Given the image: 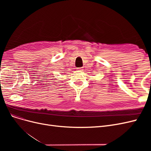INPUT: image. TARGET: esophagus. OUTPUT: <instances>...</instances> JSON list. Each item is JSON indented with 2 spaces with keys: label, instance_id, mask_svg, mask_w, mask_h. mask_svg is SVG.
I'll use <instances>...</instances> for the list:
<instances>
[{
  "label": "esophagus",
  "instance_id": "1",
  "mask_svg": "<svg viewBox=\"0 0 151 151\" xmlns=\"http://www.w3.org/2000/svg\"><path fill=\"white\" fill-rule=\"evenodd\" d=\"M78 70H82V68H81H81H78Z\"/></svg>",
  "mask_w": 151,
  "mask_h": 151
}]
</instances>
